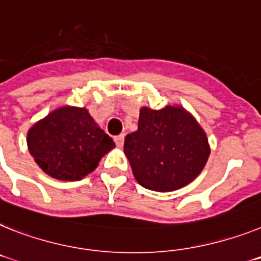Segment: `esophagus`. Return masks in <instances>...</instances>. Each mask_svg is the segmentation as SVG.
<instances>
[{
	"instance_id": "34e87169",
	"label": "esophagus",
	"mask_w": 261,
	"mask_h": 261,
	"mask_svg": "<svg viewBox=\"0 0 261 261\" xmlns=\"http://www.w3.org/2000/svg\"><path fill=\"white\" fill-rule=\"evenodd\" d=\"M114 141H115V143H117V146H119V147H122L124 143V134H120V135H117V137L114 138Z\"/></svg>"
}]
</instances>
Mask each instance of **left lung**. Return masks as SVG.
<instances>
[{
	"label": "left lung",
	"instance_id": "obj_1",
	"mask_svg": "<svg viewBox=\"0 0 261 261\" xmlns=\"http://www.w3.org/2000/svg\"><path fill=\"white\" fill-rule=\"evenodd\" d=\"M135 179L147 190L175 191L191 183L210 156L207 135L180 106L142 107L138 130L124 139Z\"/></svg>",
	"mask_w": 261,
	"mask_h": 261
}]
</instances>
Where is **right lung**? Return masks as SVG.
Here are the masks:
<instances>
[{
	"label": "right lung",
	"mask_w": 261,
	"mask_h": 261,
	"mask_svg": "<svg viewBox=\"0 0 261 261\" xmlns=\"http://www.w3.org/2000/svg\"><path fill=\"white\" fill-rule=\"evenodd\" d=\"M28 147L42 171L58 180H81L115 143L83 107L63 106L28 133Z\"/></svg>",
	"instance_id": "right-lung-1"
}]
</instances>
